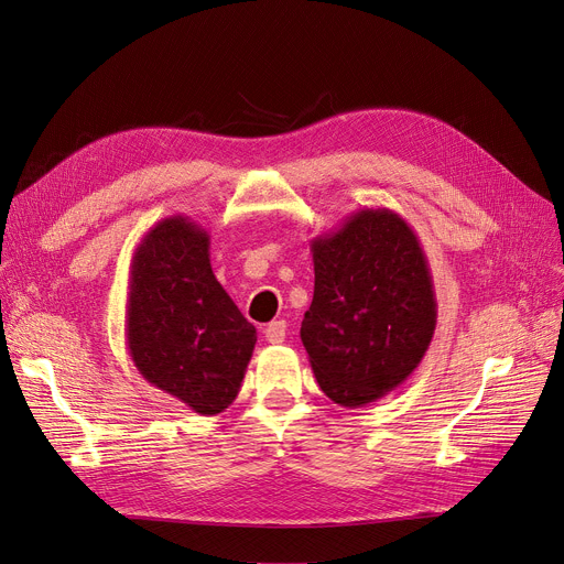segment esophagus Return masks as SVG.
Segmentation results:
<instances>
[{
  "label": "esophagus",
  "instance_id": "34e87169",
  "mask_svg": "<svg viewBox=\"0 0 564 564\" xmlns=\"http://www.w3.org/2000/svg\"><path fill=\"white\" fill-rule=\"evenodd\" d=\"M263 335L271 344H282L284 335H286V321H271V324L265 326Z\"/></svg>",
  "mask_w": 564,
  "mask_h": 564
}]
</instances>
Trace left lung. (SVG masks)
Returning <instances> with one entry per match:
<instances>
[{
	"label": "left lung",
	"instance_id": "1",
	"mask_svg": "<svg viewBox=\"0 0 564 564\" xmlns=\"http://www.w3.org/2000/svg\"><path fill=\"white\" fill-rule=\"evenodd\" d=\"M314 299L301 339L318 388L360 409L404 383L436 330L432 271L413 227L360 208L312 238Z\"/></svg>",
	"mask_w": 564,
	"mask_h": 564
}]
</instances>
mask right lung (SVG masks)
Wrapping results in <instances>:
<instances>
[{"mask_svg":"<svg viewBox=\"0 0 564 564\" xmlns=\"http://www.w3.org/2000/svg\"><path fill=\"white\" fill-rule=\"evenodd\" d=\"M210 236L187 216L151 227L132 252L126 346L142 377L199 415L234 404L257 328L213 275Z\"/></svg>","mask_w":564,"mask_h":564,"instance_id":"right-lung-1","label":"right lung"}]
</instances>
